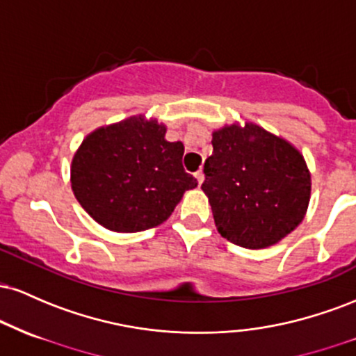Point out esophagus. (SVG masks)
Returning <instances> with one entry per match:
<instances>
[{"label": "esophagus", "mask_w": 356, "mask_h": 356, "mask_svg": "<svg viewBox=\"0 0 356 356\" xmlns=\"http://www.w3.org/2000/svg\"><path fill=\"white\" fill-rule=\"evenodd\" d=\"M194 175H195V179H197L199 186H201V184L204 182V172H202V170H197V172H195Z\"/></svg>", "instance_id": "obj_1"}]
</instances>
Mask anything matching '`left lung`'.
<instances>
[{"instance_id": "left-lung-1", "label": "left lung", "mask_w": 356, "mask_h": 356, "mask_svg": "<svg viewBox=\"0 0 356 356\" xmlns=\"http://www.w3.org/2000/svg\"><path fill=\"white\" fill-rule=\"evenodd\" d=\"M202 191L219 234L248 249L273 246L296 229L308 209L312 177L289 142L254 124L212 134Z\"/></svg>"}]
</instances>
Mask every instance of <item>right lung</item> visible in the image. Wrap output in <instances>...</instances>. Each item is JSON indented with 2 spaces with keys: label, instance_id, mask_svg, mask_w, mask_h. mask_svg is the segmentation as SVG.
<instances>
[{
  "label": "right lung",
  "instance_id": "right-lung-1",
  "mask_svg": "<svg viewBox=\"0 0 356 356\" xmlns=\"http://www.w3.org/2000/svg\"><path fill=\"white\" fill-rule=\"evenodd\" d=\"M182 142L157 120L130 117L87 136L72 161V189L97 222L115 232L159 226L197 181L182 167Z\"/></svg>",
  "mask_w": 356,
  "mask_h": 356
}]
</instances>
